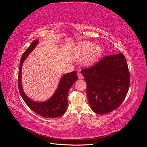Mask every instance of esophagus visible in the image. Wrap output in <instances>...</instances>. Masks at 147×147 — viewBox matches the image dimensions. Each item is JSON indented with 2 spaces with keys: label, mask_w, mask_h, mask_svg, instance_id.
Returning <instances> with one entry per match:
<instances>
[{
  "label": "esophagus",
  "mask_w": 147,
  "mask_h": 147,
  "mask_svg": "<svg viewBox=\"0 0 147 147\" xmlns=\"http://www.w3.org/2000/svg\"><path fill=\"white\" fill-rule=\"evenodd\" d=\"M78 78L79 79H82L83 78V75H82V74L80 72V71L78 72Z\"/></svg>",
  "instance_id": "34e87169"
}]
</instances>
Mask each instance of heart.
I'll use <instances>...</instances> for the list:
<instances>
[{
	"mask_svg": "<svg viewBox=\"0 0 147 147\" xmlns=\"http://www.w3.org/2000/svg\"><path fill=\"white\" fill-rule=\"evenodd\" d=\"M75 50L78 56H83L88 54L84 61L86 65L95 63L102 53V49L100 46L94 45V43L89 41H83L78 43Z\"/></svg>",
	"mask_w": 147,
	"mask_h": 147,
	"instance_id": "heart-1",
	"label": "heart"
}]
</instances>
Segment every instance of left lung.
Listing matches in <instances>:
<instances>
[{
	"instance_id": "obj_1",
	"label": "left lung",
	"mask_w": 147,
	"mask_h": 147,
	"mask_svg": "<svg viewBox=\"0 0 147 147\" xmlns=\"http://www.w3.org/2000/svg\"><path fill=\"white\" fill-rule=\"evenodd\" d=\"M86 94L93 112L104 115L117 109L125 99L130 74L125 57L119 53L107 56L91 67L82 70Z\"/></svg>"
}]
</instances>
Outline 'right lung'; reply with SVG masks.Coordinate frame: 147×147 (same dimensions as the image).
<instances>
[{
  "label": "right lung",
  "instance_id": "add662e5",
  "mask_svg": "<svg viewBox=\"0 0 147 147\" xmlns=\"http://www.w3.org/2000/svg\"><path fill=\"white\" fill-rule=\"evenodd\" d=\"M38 40H35L26 50L21 57L18 73V88L20 93L25 103L35 113L45 118H58L64 114L67 108L68 92L73 84L78 80L77 72L74 71L63 75L61 78L55 94L48 100L40 102L29 99L25 94L22 87L21 68L24 61L27 58L30 53L33 51L34 48L38 43Z\"/></svg>",
  "mask_w": 147,
  "mask_h": 147
}]
</instances>
